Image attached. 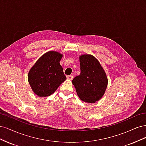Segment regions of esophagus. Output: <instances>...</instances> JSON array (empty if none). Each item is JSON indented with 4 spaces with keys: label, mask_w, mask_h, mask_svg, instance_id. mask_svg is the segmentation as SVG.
<instances>
[{
    "label": "esophagus",
    "mask_w": 146,
    "mask_h": 146,
    "mask_svg": "<svg viewBox=\"0 0 146 146\" xmlns=\"http://www.w3.org/2000/svg\"><path fill=\"white\" fill-rule=\"evenodd\" d=\"M67 78L69 80H72L73 78V76H67Z\"/></svg>",
    "instance_id": "obj_1"
}]
</instances>
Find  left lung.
Here are the masks:
<instances>
[{"label":"left lung","instance_id":"obj_1","mask_svg":"<svg viewBox=\"0 0 146 146\" xmlns=\"http://www.w3.org/2000/svg\"><path fill=\"white\" fill-rule=\"evenodd\" d=\"M80 74L74 77L72 84L81 100L94 104L104 95L108 78L104 68L96 58L90 54L79 56Z\"/></svg>","mask_w":146,"mask_h":146}]
</instances>
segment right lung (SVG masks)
Returning a JSON list of instances; mask_svg holds the SVG:
<instances>
[{"label":"right lung","mask_w":146,"mask_h":146,"mask_svg":"<svg viewBox=\"0 0 146 146\" xmlns=\"http://www.w3.org/2000/svg\"><path fill=\"white\" fill-rule=\"evenodd\" d=\"M63 55L56 51L43 54L30 69L28 81L35 94L47 97L52 94L66 80L60 61Z\"/></svg>","instance_id":"right-lung-1"}]
</instances>
